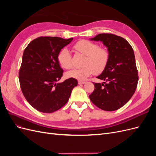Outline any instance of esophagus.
<instances>
[{
    "mask_svg": "<svg viewBox=\"0 0 156 156\" xmlns=\"http://www.w3.org/2000/svg\"><path fill=\"white\" fill-rule=\"evenodd\" d=\"M84 83H85V81H78V84H80V85H81V84H83Z\"/></svg>",
    "mask_w": 156,
    "mask_h": 156,
    "instance_id": "esophagus-1",
    "label": "esophagus"
}]
</instances>
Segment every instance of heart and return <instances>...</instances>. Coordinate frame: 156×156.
I'll return each mask as SVG.
<instances>
[{"label":"heart","mask_w":156,"mask_h":156,"mask_svg":"<svg viewBox=\"0 0 156 156\" xmlns=\"http://www.w3.org/2000/svg\"><path fill=\"white\" fill-rule=\"evenodd\" d=\"M73 49L77 53L86 56L82 68H74L66 73V77L83 81L93 73H100L107 66L110 55L108 51L100 48L98 44L92 41L83 40L73 45ZM58 61L60 66L69 69L72 66V56L69 49L64 48L60 51Z\"/></svg>","instance_id":"b5f03b06"}]
</instances>
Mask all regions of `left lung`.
<instances>
[{
	"label": "left lung",
	"instance_id": "8db88e82",
	"mask_svg": "<svg viewBox=\"0 0 156 156\" xmlns=\"http://www.w3.org/2000/svg\"><path fill=\"white\" fill-rule=\"evenodd\" d=\"M90 40L102 41L110 57L105 69L97 77L104 82L94 83L95 89L90 100L102 110L116 111L130 100L137 86L133 49L126 40L112 34H99Z\"/></svg>",
	"mask_w": 156,
	"mask_h": 156
}]
</instances>
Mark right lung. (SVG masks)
Wrapping results in <instances>:
<instances>
[{"instance_id":"add662e5","label":"right lung","mask_w":156,"mask_h":156,"mask_svg":"<svg viewBox=\"0 0 156 156\" xmlns=\"http://www.w3.org/2000/svg\"><path fill=\"white\" fill-rule=\"evenodd\" d=\"M72 40L41 36L30 42L24 51L19 73L21 89L29 104L40 112L51 113L60 109L77 86V80L72 78L57 83L63 74L58 53Z\"/></svg>"}]
</instances>
